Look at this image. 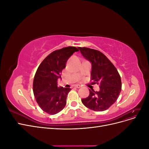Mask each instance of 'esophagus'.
Listing matches in <instances>:
<instances>
[{
  "mask_svg": "<svg viewBox=\"0 0 149 149\" xmlns=\"http://www.w3.org/2000/svg\"><path fill=\"white\" fill-rule=\"evenodd\" d=\"M74 86L76 87V88H80L81 87V86L80 84H76Z\"/></svg>",
  "mask_w": 149,
  "mask_h": 149,
  "instance_id": "esophagus-1",
  "label": "esophagus"
}]
</instances>
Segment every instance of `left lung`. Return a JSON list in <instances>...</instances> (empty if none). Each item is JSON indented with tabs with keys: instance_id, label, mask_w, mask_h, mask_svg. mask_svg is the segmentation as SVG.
Returning a JSON list of instances; mask_svg holds the SVG:
<instances>
[{
	"instance_id": "1",
	"label": "left lung",
	"mask_w": 149,
	"mask_h": 149,
	"mask_svg": "<svg viewBox=\"0 0 149 149\" xmlns=\"http://www.w3.org/2000/svg\"><path fill=\"white\" fill-rule=\"evenodd\" d=\"M82 55L91 63V79L100 86V91L89 89V95L82 99L83 104L94 111L107 110L117 101L121 91L122 83L118 70L101 52L86 47H79Z\"/></svg>"
}]
</instances>
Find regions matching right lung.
<instances>
[{
    "instance_id": "add662e5",
    "label": "right lung",
    "mask_w": 149,
    "mask_h": 149,
    "mask_svg": "<svg viewBox=\"0 0 149 149\" xmlns=\"http://www.w3.org/2000/svg\"><path fill=\"white\" fill-rule=\"evenodd\" d=\"M79 49L68 47L48 55L38 66L33 83L35 100L40 108L49 114H56L65 107L68 94L71 89L59 87L58 80L68 58Z\"/></svg>"
}]
</instances>
